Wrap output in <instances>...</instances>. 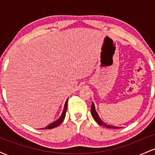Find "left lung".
<instances>
[{
    "label": "left lung",
    "mask_w": 155,
    "mask_h": 155,
    "mask_svg": "<svg viewBox=\"0 0 155 155\" xmlns=\"http://www.w3.org/2000/svg\"><path fill=\"white\" fill-rule=\"evenodd\" d=\"M91 114L93 117L94 120L96 121L97 124H100V125L104 126V127H107V128H114V129H117V128H120L119 127H116V126H112V125H109V124H107L106 123H105L104 122H103L102 120H101V118L99 117L98 114H97V111H95V105H94L93 103H92L91 105Z\"/></svg>",
    "instance_id": "left-lung-1"
}]
</instances>
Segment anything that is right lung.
I'll return each instance as SVG.
<instances>
[{
    "mask_svg": "<svg viewBox=\"0 0 155 155\" xmlns=\"http://www.w3.org/2000/svg\"><path fill=\"white\" fill-rule=\"evenodd\" d=\"M68 99H67V101H65V106H64V108H63V113H62L61 116L59 119H58V120L54 121V122H52V123L49 124V125L47 126L46 127H44V128H41V130H44V129H52L54 128V127H58L59 124H60L63 122V121L64 120V119H65V114H66V110H67V106H68Z\"/></svg>",
    "mask_w": 155,
    "mask_h": 155,
    "instance_id": "obj_1",
    "label": "right lung"
}]
</instances>
